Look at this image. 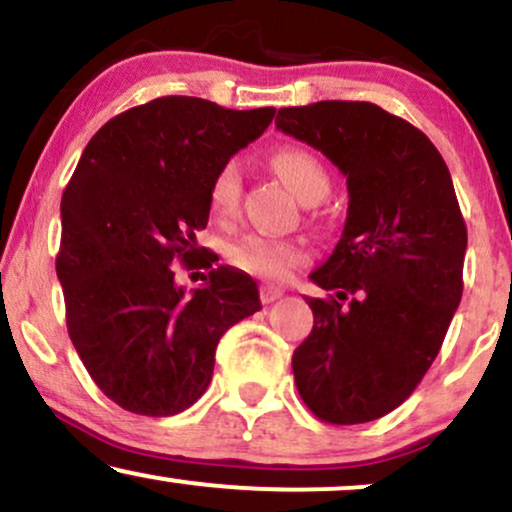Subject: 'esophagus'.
I'll return each mask as SVG.
<instances>
[{
    "mask_svg": "<svg viewBox=\"0 0 512 512\" xmlns=\"http://www.w3.org/2000/svg\"><path fill=\"white\" fill-rule=\"evenodd\" d=\"M283 295V288H279V286H262L260 288V300L264 305H269V303H274V300H279Z\"/></svg>",
    "mask_w": 512,
    "mask_h": 512,
    "instance_id": "34e87169",
    "label": "esophagus"
}]
</instances>
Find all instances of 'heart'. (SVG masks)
<instances>
[{
    "label": "heart",
    "instance_id": "b5f03b06",
    "mask_svg": "<svg viewBox=\"0 0 512 512\" xmlns=\"http://www.w3.org/2000/svg\"><path fill=\"white\" fill-rule=\"evenodd\" d=\"M269 164L303 202L310 197L324 195L329 188L324 164L305 147H279L269 157ZM207 205L212 219L219 224H229L236 219L240 207V169L236 162H226L214 174L212 183H209ZM307 257H310V250L300 240L274 238L264 236V233H248V236L233 240L226 248V260L233 267L267 281L286 279L295 267L307 262Z\"/></svg>",
    "mask_w": 512,
    "mask_h": 512
}]
</instances>
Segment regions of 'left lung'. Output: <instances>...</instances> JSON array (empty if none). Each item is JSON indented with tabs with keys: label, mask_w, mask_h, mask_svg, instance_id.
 I'll return each mask as SVG.
<instances>
[{
	"label": "left lung",
	"mask_w": 512,
	"mask_h": 512,
	"mask_svg": "<svg viewBox=\"0 0 512 512\" xmlns=\"http://www.w3.org/2000/svg\"><path fill=\"white\" fill-rule=\"evenodd\" d=\"M276 128L331 159L348 183L341 240L310 274L315 326L295 348L300 398L322 422L396 410L439 355L463 298L467 248L448 166L432 140L372 102L283 107Z\"/></svg>",
	"instance_id": "1"
}]
</instances>
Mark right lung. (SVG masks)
I'll return each instance as SVG.
<instances>
[{"label":"right lung","mask_w":512,"mask_h":512,"mask_svg":"<svg viewBox=\"0 0 512 512\" xmlns=\"http://www.w3.org/2000/svg\"><path fill=\"white\" fill-rule=\"evenodd\" d=\"M274 114L157 97L109 119L83 150L61 197L57 276L73 346L123 410L190 408L212 381L219 338L262 307L257 283L212 269L217 255L197 248L195 233L207 226L214 174ZM176 261L209 268L206 286L186 294Z\"/></svg>","instance_id":"right-lung-1"}]
</instances>
